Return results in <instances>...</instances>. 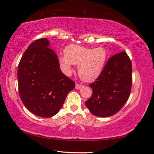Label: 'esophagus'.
<instances>
[{"instance_id": "esophagus-1", "label": "esophagus", "mask_w": 154, "mask_h": 154, "mask_svg": "<svg viewBox=\"0 0 154 154\" xmlns=\"http://www.w3.org/2000/svg\"><path fill=\"white\" fill-rule=\"evenodd\" d=\"M82 86H83V85L79 84H76V86H75V88H76L77 90H79V89L81 88Z\"/></svg>"}]
</instances>
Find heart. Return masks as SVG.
I'll list each match as a JSON object with an SVG mask.
<instances>
[{"label": "heart", "mask_w": 154, "mask_h": 154, "mask_svg": "<svg viewBox=\"0 0 154 154\" xmlns=\"http://www.w3.org/2000/svg\"><path fill=\"white\" fill-rule=\"evenodd\" d=\"M65 56L60 58L66 72L71 70L72 65L78 66V73L85 82H92L101 75L106 64L108 53L103 47L89 48L77 45H68L64 50Z\"/></svg>", "instance_id": "b5f03b06"}]
</instances>
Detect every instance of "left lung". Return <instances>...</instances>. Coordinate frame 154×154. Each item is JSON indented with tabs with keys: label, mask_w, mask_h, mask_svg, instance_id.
Here are the masks:
<instances>
[{
	"label": "left lung",
	"mask_w": 154,
	"mask_h": 154,
	"mask_svg": "<svg viewBox=\"0 0 154 154\" xmlns=\"http://www.w3.org/2000/svg\"><path fill=\"white\" fill-rule=\"evenodd\" d=\"M131 72V60L125 51L109 58L99 77L89 84L93 92L85 104L92 114L108 117L120 111L130 97Z\"/></svg>",
	"instance_id": "1"
}]
</instances>
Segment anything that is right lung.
<instances>
[{
	"label": "right lung",
	"instance_id": "add662e5",
	"mask_svg": "<svg viewBox=\"0 0 154 154\" xmlns=\"http://www.w3.org/2000/svg\"><path fill=\"white\" fill-rule=\"evenodd\" d=\"M49 42L38 39L29 46L18 64L20 97L29 111L49 118L62 108L75 83L61 71L60 62Z\"/></svg>",
	"mask_w": 154,
	"mask_h": 154
}]
</instances>
